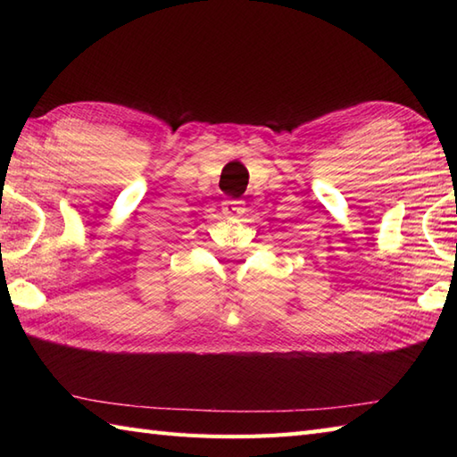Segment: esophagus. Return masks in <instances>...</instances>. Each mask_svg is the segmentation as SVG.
Returning a JSON list of instances; mask_svg holds the SVG:
<instances>
[{
    "instance_id": "obj_1",
    "label": "esophagus",
    "mask_w": 457,
    "mask_h": 457,
    "mask_svg": "<svg viewBox=\"0 0 457 457\" xmlns=\"http://www.w3.org/2000/svg\"><path fill=\"white\" fill-rule=\"evenodd\" d=\"M221 212L229 218L241 216V213L245 212V202L244 200H226L221 204Z\"/></svg>"
}]
</instances>
